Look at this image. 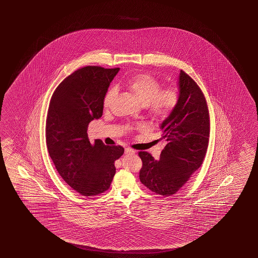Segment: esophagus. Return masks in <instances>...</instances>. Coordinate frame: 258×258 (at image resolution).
<instances>
[{"label": "esophagus", "instance_id": "1", "mask_svg": "<svg viewBox=\"0 0 258 258\" xmlns=\"http://www.w3.org/2000/svg\"><path fill=\"white\" fill-rule=\"evenodd\" d=\"M124 154H125V155H134V154H136V151L134 150V149H132V148L127 147V148L124 149Z\"/></svg>", "mask_w": 258, "mask_h": 258}]
</instances>
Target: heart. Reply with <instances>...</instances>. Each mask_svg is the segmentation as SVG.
Instances as JSON below:
<instances>
[{
  "label": "heart",
  "instance_id": "1",
  "mask_svg": "<svg viewBox=\"0 0 258 258\" xmlns=\"http://www.w3.org/2000/svg\"><path fill=\"white\" fill-rule=\"evenodd\" d=\"M124 85L134 93L143 105H146L148 112L157 120L168 117L179 102V91L174 86L161 89L159 80L153 75L143 73L125 80ZM115 87L108 89L103 98V106L108 107L115 96Z\"/></svg>",
  "mask_w": 258,
  "mask_h": 258
}]
</instances>
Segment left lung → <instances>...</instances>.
Here are the masks:
<instances>
[{
	"label": "left lung",
	"instance_id": "8db88e82",
	"mask_svg": "<svg viewBox=\"0 0 258 258\" xmlns=\"http://www.w3.org/2000/svg\"><path fill=\"white\" fill-rule=\"evenodd\" d=\"M178 80V103L160 126L162 139L166 141L160 159L139 152L141 183L164 197L177 192L201 166L209 141V112L204 94L183 71Z\"/></svg>",
	"mask_w": 258,
	"mask_h": 258
}]
</instances>
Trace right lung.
<instances>
[{"instance_id":"obj_1","label":"right lung","mask_w":258,"mask_h":258,"mask_svg":"<svg viewBox=\"0 0 258 258\" xmlns=\"http://www.w3.org/2000/svg\"><path fill=\"white\" fill-rule=\"evenodd\" d=\"M120 68L85 66L66 77L53 92L47 113V148L57 172L85 197L108 190L115 174V160L124 149L90 143V122L103 114V98Z\"/></svg>"}]
</instances>
